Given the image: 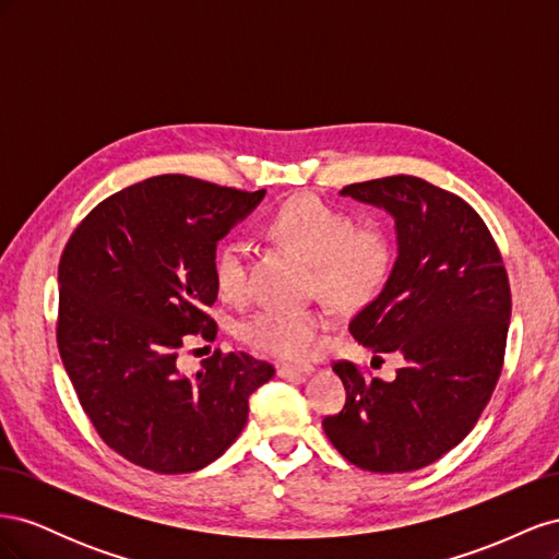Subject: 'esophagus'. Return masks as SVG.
<instances>
[{"label": "esophagus", "instance_id": "esophagus-1", "mask_svg": "<svg viewBox=\"0 0 559 559\" xmlns=\"http://www.w3.org/2000/svg\"><path fill=\"white\" fill-rule=\"evenodd\" d=\"M312 366L302 364V366H294V364H282L277 366V376L280 378H300V376H310L312 373Z\"/></svg>", "mask_w": 559, "mask_h": 559}]
</instances>
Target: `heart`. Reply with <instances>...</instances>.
Instances as JSON below:
<instances>
[{"label": "heart", "instance_id": "1", "mask_svg": "<svg viewBox=\"0 0 559 559\" xmlns=\"http://www.w3.org/2000/svg\"><path fill=\"white\" fill-rule=\"evenodd\" d=\"M273 240L292 247L312 263L317 289L335 306L354 308L373 296L392 263L386 233L376 224L354 226L352 216L324 198L302 193L267 218ZM214 282L224 298L240 300L249 292V249L230 240L214 253ZM329 317L324 310L267 306L245 317L240 341L280 359H310L324 343Z\"/></svg>", "mask_w": 559, "mask_h": 559}]
</instances>
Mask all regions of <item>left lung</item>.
<instances>
[{"instance_id":"obj_1","label":"left lung","mask_w":559,"mask_h":559,"mask_svg":"<svg viewBox=\"0 0 559 559\" xmlns=\"http://www.w3.org/2000/svg\"><path fill=\"white\" fill-rule=\"evenodd\" d=\"M341 195L394 218L399 257L349 333L378 354L399 352L403 366L384 382L335 361L347 401L324 431L364 471H417L464 441L495 392L511 321L509 275L460 195L411 175L349 183Z\"/></svg>"}]
</instances>
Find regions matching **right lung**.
Segmentation results:
<instances>
[{"instance_id": "1", "label": "right lung", "mask_w": 559, "mask_h": 559, "mask_svg": "<svg viewBox=\"0 0 559 559\" xmlns=\"http://www.w3.org/2000/svg\"><path fill=\"white\" fill-rule=\"evenodd\" d=\"M261 191L160 175L109 195L67 242L58 349L83 413L128 462L175 476L218 460L275 368L245 352L177 364L186 335L214 341V253Z\"/></svg>"}]
</instances>
